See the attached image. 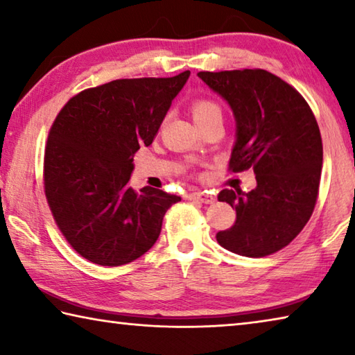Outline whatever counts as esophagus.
<instances>
[{"label": "esophagus", "instance_id": "esophagus-1", "mask_svg": "<svg viewBox=\"0 0 355 355\" xmlns=\"http://www.w3.org/2000/svg\"><path fill=\"white\" fill-rule=\"evenodd\" d=\"M189 199L202 202V203H213L216 200V197L208 191H199V192H192V194L189 196Z\"/></svg>", "mask_w": 355, "mask_h": 355}]
</instances>
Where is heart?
I'll list each match as a JSON object with an SVG mask.
<instances>
[{
	"label": "heart",
	"mask_w": 355,
	"mask_h": 355,
	"mask_svg": "<svg viewBox=\"0 0 355 355\" xmlns=\"http://www.w3.org/2000/svg\"><path fill=\"white\" fill-rule=\"evenodd\" d=\"M191 112L196 122H200V120L216 116V114H219L220 116V107L211 100L200 98V100H196L194 103L191 105Z\"/></svg>",
	"instance_id": "1"
}]
</instances>
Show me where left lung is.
I'll list each match as a JSON object with an SVG mask.
<instances>
[{
    "instance_id": "left-lung-1",
    "label": "left lung",
    "mask_w": 355,
    "mask_h": 355,
    "mask_svg": "<svg viewBox=\"0 0 355 355\" xmlns=\"http://www.w3.org/2000/svg\"><path fill=\"white\" fill-rule=\"evenodd\" d=\"M199 78L233 111L230 171L254 169L257 180L250 192H219V202L236 209V222L216 239L233 254L271 255L290 244L313 213L322 167L320 127L302 95L266 70L200 71Z\"/></svg>"
}]
</instances>
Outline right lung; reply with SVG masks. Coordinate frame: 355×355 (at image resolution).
<instances>
[{
  "label": "right lung",
  "mask_w": 355,
  "mask_h": 355,
  "mask_svg": "<svg viewBox=\"0 0 355 355\" xmlns=\"http://www.w3.org/2000/svg\"><path fill=\"white\" fill-rule=\"evenodd\" d=\"M191 75L116 80L67 101L48 135L44 183L59 230L78 254L120 266L156 243L182 197L130 186L133 156L148 147Z\"/></svg>",
  "instance_id": "add662e5"
}]
</instances>
